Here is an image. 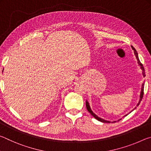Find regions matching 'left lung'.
Instances as JSON below:
<instances>
[{"mask_svg":"<svg viewBox=\"0 0 151 151\" xmlns=\"http://www.w3.org/2000/svg\"><path fill=\"white\" fill-rule=\"evenodd\" d=\"M131 47H132V49L134 50V55H135V56H136V58H137V61H138V64H139V65L140 66V68H141V70H142V75H143V76H145V68H144V67H143V65H142V64L140 63V60H139V56H138V53H137V50H136V49H135V48L132 47V46H131ZM144 85H145V83H142V87H141V91H140V99H139V103L137 104V106H138L139 105V104H140V101H142V97H143V94H144ZM86 109H87V111L90 112V113L91 114V115L92 116H93L94 118H95L96 120H98V121H101V122H108V123H110V122H111V121H106V120H104V119H101V118H100V117H99L97 115H96L94 113V112L92 111V110H91V106H90V105H89V103H88V102L86 101ZM137 107H135L134 108V109H136ZM132 111H133V110H132ZM131 111V112H132ZM127 114H126V115H124V116H127ZM122 119H120L118 121H121ZM116 121H112V122H115Z\"/></svg>","mask_w":151,"mask_h":151,"instance_id":"obj_1","label":"left lung"}]
</instances>
